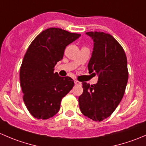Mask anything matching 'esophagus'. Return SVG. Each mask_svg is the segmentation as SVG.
<instances>
[{
  "instance_id": "34e87169",
  "label": "esophagus",
  "mask_w": 146,
  "mask_h": 146,
  "mask_svg": "<svg viewBox=\"0 0 146 146\" xmlns=\"http://www.w3.org/2000/svg\"><path fill=\"white\" fill-rule=\"evenodd\" d=\"M74 83H75V85H81V82L78 81V80H75Z\"/></svg>"
}]
</instances>
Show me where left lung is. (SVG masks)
Here are the masks:
<instances>
[{"label":"left lung","mask_w":146,"mask_h":146,"mask_svg":"<svg viewBox=\"0 0 146 146\" xmlns=\"http://www.w3.org/2000/svg\"><path fill=\"white\" fill-rule=\"evenodd\" d=\"M86 35L94 44L88 70L98 75V81L92 85L82 82L79 106L85 117L101 121L112 114L123 98L129 78L127 59L122 46L111 35L101 32Z\"/></svg>","instance_id":"left-lung-1"}]
</instances>
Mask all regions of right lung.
<instances>
[{"mask_svg":"<svg viewBox=\"0 0 146 146\" xmlns=\"http://www.w3.org/2000/svg\"><path fill=\"white\" fill-rule=\"evenodd\" d=\"M80 36V34L49 28L28 47L20 68V85L25 104L35 118L54 117L59 111L62 98L73 88V79L59 76L54 72V67L63 58L66 47Z\"/></svg>","mask_w":146,"mask_h":146,"instance_id":"right-lung-1","label":"right lung"}]
</instances>
